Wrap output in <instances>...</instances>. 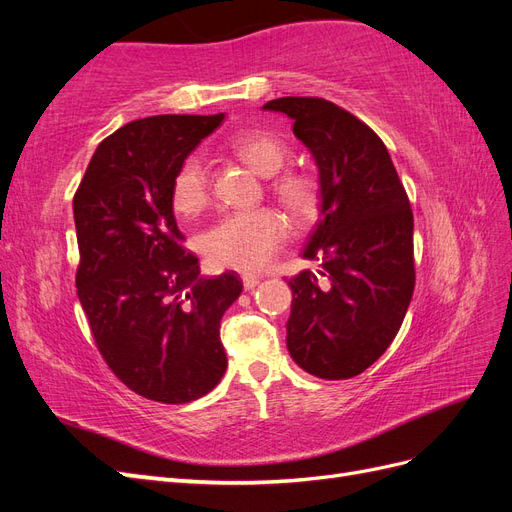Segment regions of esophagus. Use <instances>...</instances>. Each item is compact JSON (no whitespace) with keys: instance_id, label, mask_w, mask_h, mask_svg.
I'll list each match as a JSON object with an SVG mask.
<instances>
[{"instance_id":"34e87169","label":"esophagus","mask_w":512,"mask_h":512,"mask_svg":"<svg viewBox=\"0 0 512 512\" xmlns=\"http://www.w3.org/2000/svg\"><path fill=\"white\" fill-rule=\"evenodd\" d=\"M241 282H243V288H245V290H252V288H256V286L260 284V277H258V275H252V273H245V275L241 277Z\"/></svg>"}]
</instances>
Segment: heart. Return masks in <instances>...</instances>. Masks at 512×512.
<instances>
[{
    "instance_id": "obj_1",
    "label": "heart",
    "mask_w": 512,
    "mask_h": 512,
    "mask_svg": "<svg viewBox=\"0 0 512 512\" xmlns=\"http://www.w3.org/2000/svg\"><path fill=\"white\" fill-rule=\"evenodd\" d=\"M230 151L258 175L271 177V192L297 218H314L320 209L322 190L314 175L305 170H280L290 160V147L275 134L250 128L230 136ZM209 177L205 162L196 153L185 158L170 183V203L179 215L192 218L209 205ZM288 239V224L269 207L232 211L203 237V252L213 267L243 273L260 271L282 250Z\"/></svg>"
}]
</instances>
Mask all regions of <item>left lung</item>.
Segmentation results:
<instances>
[{
    "instance_id": "8db88e82",
    "label": "left lung",
    "mask_w": 512,
    "mask_h": 512,
    "mask_svg": "<svg viewBox=\"0 0 512 512\" xmlns=\"http://www.w3.org/2000/svg\"><path fill=\"white\" fill-rule=\"evenodd\" d=\"M262 108L288 115L312 151L322 203L303 258L312 271L288 280V352L324 380L359 376L391 346L414 292V218L380 136L324 98H277Z\"/></svg>"
}]
</instances>
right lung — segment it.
Wrapping results in <instances>:
<instances>
[{
	"mask_svg": "<svg viewBox=\"0 0 512 512\" xmlns=\"http://www.w3.org/2000/svg\"><path fill=\"white\" fill-rule=\"evenodd\" d=\"M224 121L156 115L106 136L74 194L76 292L113 374L162 404H188L226 371L220 320L243 286L200 277L170 203L177 166Z\"/></svg>",
	"mask_w": 512,
	"mask_h": 512,
	"instance_id": "right-lung-1",
	"label": "right lung"
}]
</instances>
